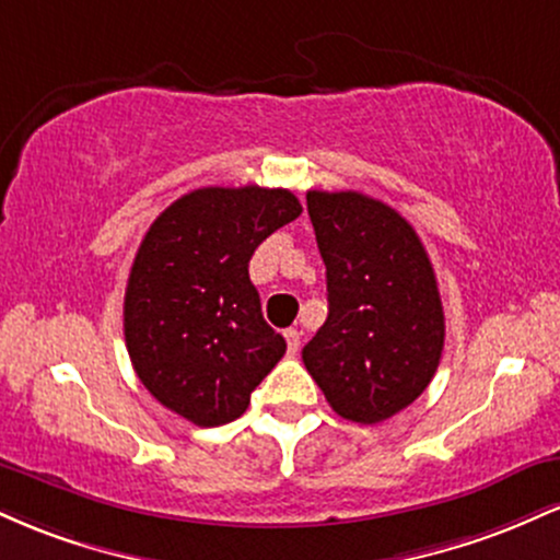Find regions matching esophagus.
<instances>
[{"label":"esophagus","instance_id":"1","mask_svg":"<svg viewBox=\"0 0 560 560\" xmlns=\"http://www.w3.org/2000/svg\"><path fill=\"white\" fill-rule=\"evenodd\" d=\"M284 339H287L289 355H298V352H300V342H302V334H300L298 329H287V331H284Z\"/></svg>","mask_w":560,"mask_h":560}]
</instances>
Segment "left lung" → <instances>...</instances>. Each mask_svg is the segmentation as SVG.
Wrapping results in <instances>:
<instances>
[{
    "label": "left lung",
    "instance_id": "obj_1",
    "mask_svg": "<svg viewBox=\"0 0 560 560\" xmlns=\"http://www.w3.org/2000/svg\"><path fill=\"white\" fill-rule=\"evenodd\" d=\"M329 316L302 363L339 416L387 421L432 382L445 347L436 276L405 218L361 191H307Z\"/></svg>",
    "mask_w": 560,
    "mask_h": 560
}]
</instances>
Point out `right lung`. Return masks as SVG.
I'll return each instance as SVG.
<instances>
[{
  "mask_svg": "<svg viewBox=\"0 0 560 560\" xmlns=\"http://www.w3.org/2000/svg\"><path fill=\"white\" fill-rule=\"evenodd\" d=\"M300 213L289 189L205 186L165 208L141 240L124 300L126 347L141 384L182 419H240L287 352L262 318L249 258Z\"/></svg>",
  "mask_w": 560,
  "mask_h": 560,
  "instance_id": "obj_1",
  "label": "right lung"
}]
</instances>
